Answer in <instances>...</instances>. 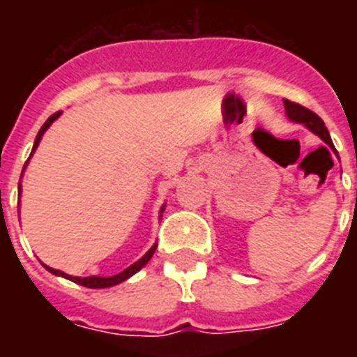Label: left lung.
Instances as JSON below:
<instances>
[{"mask_svg":"<svg viewBox=\"0 0 357 357\" xmlns=\"http://www.w3.org/2000/svg\"><path fill=\"white\" fill-rule=\"evenodd\" d=\"M283 105H285V111H287L289 119L293 120V122L304 123L305 128L311 129V131H313L315 135H319V137H321V139L330 146V148H333L332 137H330V133H328L326 126H324V122H322L319 114H315L313 111L304 107V105H300V103L291 102V100H283Z\"/></svg>","mask_w":357,"mask_h":357,"instance_id":"1","label":"left lung"}]
</instances>
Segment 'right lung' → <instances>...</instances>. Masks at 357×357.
Instances as JSON below:
<instances>
[{"instance_id": "right-lung-1", "label": "right lung", "mask_w": 357, "mask_h": 357, "mask_svg": "<svg viewBox=\"0 0 357 357\" xmlns=\"http://www.w3.org/2000/svg\"><path fill=\"white\" fill-rule=\"evenodd\" d=\"M59 114H61V111H59V113H55V114H52V116H50V119L46 120V123L42 126L40 131H38V135H36V140H35V146H33V151L36 150V146H38V142H40V139H42V135H44V131H46V129L50 128V126H52L53 120H57V119H59ZM33 151H31V153H33ZM155 248H157V244H153V246H151V248L148 250V252H146V254L142 255V257H140V259L137 261V263H133V265L128 266L126 271H122V272H120V274H116V276H111V278H100V276L75 278V276H68V274H64V272H61V271H55V268H50V266H46V268H47V271H50V272H52V274H57V276L68 278V280H72V282H75V283H79V285H83V287H91V289L113 287V285H116V283L123 282V280H128L129 276H133L135 272H139L140 268H142V266H144L146 263L150 261V257H151V255H153V252H155Z\"/></svg>"}]
</instances>
